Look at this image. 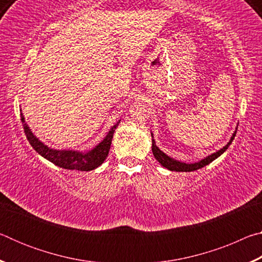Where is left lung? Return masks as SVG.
<instances>
[{"label": "left lung", "instance_id": "obj_1", "mask_svg": "<svg viewBox=\"0 0 262 262\" xmlns=\"http://www.w3.org/2000/svg\"><path fill=\"white\" fill-rule=\"evenodd\" d=\"M238 127V126H237ZM236 133H237V128L236 130L233 132V134L231 136V139H230V141L228 142L227 144L224 145L223 148L220 149L219 151H216L214 154L209 155V156L205 157L203 159H201V161L199 162H195V163H185V162H181V161H178V159H174L168 156V155H166L165 152H163L161 149H159L157 145H156V142H155L154 140V135L151 133V137H152V147H151V150H152V154L155 158L157 159V161L161 163V165L164 166L165 168H167V170L170 171H177V172H190V171H195V170H199V168H201L203 166L208 165V164H210L212 161H215V159L217 157H220L222 154H223L225 150H227L229 148V145L232 143V141L234 139V136H236Z\"/></svg>", "mask_w": 262, "mask_h": 262}]
</instances>
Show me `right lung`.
<instances>
[{"label":"right lung","mask_w":262,"mask_h":262,"mask_svg":"<svg viewBox=\"0 0 262 262\" xmlns=\"http://www.w3.org/2000/svg\"><path fill=\"white\" fill-rule=\"evenodd\" d=\"M21 112V110H20ZM20 120L23 123L25 135L28 137L30 144L32 145V148L37 151L40 156L46 158L47 161L55 164L56 166L67 168V170H77V171H92L100 166L101 164L107 157L111 143H112L113 134L117 127L119 125L120 120L117 121L114 125L111 127L107 134L103 139V141L99 142L96 147L92 148L88 151H79V150H66V149H53L48 147L43 142L35 136L32 130L30 129V127L25 121V118L23 113H20Z\"/></svg>","instance_id":"right-lung-1"}]
</instances>
